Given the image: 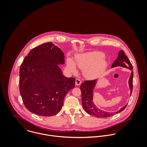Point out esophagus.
I'll list each match as a JSON object with an SVG mask.
<instances>
[{
    "label": "esophagus",
    "mask_w": 147,
    "mask_h": 147,
    "mask_svg": "<svg viewBox=\"0 0 147 147\" xmlns=\"http://www.w3.org/2000/svg\"><path fill=\"white\" fill-rule=\"evenodd\" d=\"M82 84V82H81V80H80V79H76V81H75V84H76V85H80V84Z\"/></svg>",
    "instance_id": "obj_1"
}]
</instances>
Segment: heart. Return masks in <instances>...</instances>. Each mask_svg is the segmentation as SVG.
I'll return each mask as SVG.
<instances>
[{"label":"heart","mask_w":147,"mask_h":147,"mask_svg":"<svg viewBox=\"0 0 147 147\" xmlns=\"http://www.w3.org/2000/svg\"><path fill=\"white\" fill-rule=\"evenodd\" d=\"M105 55L100 51H90L77 55L75 62L68 58L67 67L72 74L77 73V68L84 70V75L89 78H94L102 72L107 66V63L104 58Z\"/></svg>","instance_id":"1"}]
</instances>
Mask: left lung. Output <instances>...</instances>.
<instances>
[{
    "instance_id": "1",
    "label": "left lung",
    "mask_w": 147,
    "mask_h": 147,
    "mask_svg": "<svg viewBox=\"0 0 147 147\" xmlns=\"http://www.w3.org/2000/svg\"><path fill=\"white\" fill-rule=\"evenodd\" d=\"M116 67H125L131 71V74L128 80V85L130 89L131 96L133 89L134 73L132 71V65L123 50L119 51L117 58L111 65V68H114ZM97 83V81L96 80L85 81L80 85L82 97V106L85 111L88 114L96 117L97 118H107L119 113L126 108L127 104L115 112H108L99 109L93 102L94 89Z\"/></svg>"
}]
</instances>
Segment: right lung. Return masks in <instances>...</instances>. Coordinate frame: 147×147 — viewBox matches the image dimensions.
Returning a JSON list of instances; mask_svg holds the SVG:
<instances>
[{"mask_svg": "<svg viewBox=\"0 0 147 147\" xmlns=\"http://www.w3.org/2000/svg\"><path fill=\"white\" fill-rule=\"evenodd\" d=\"M62 50L52 42L31 50L20 68L19 89L23 103L32 113L51 117L62 109L67 93L75 88V79L63 75Z\"/></svg>", "mask_w": 147, "mask_h": 147, "instance_id": "1", "label": "right lung"}]
</instances>
